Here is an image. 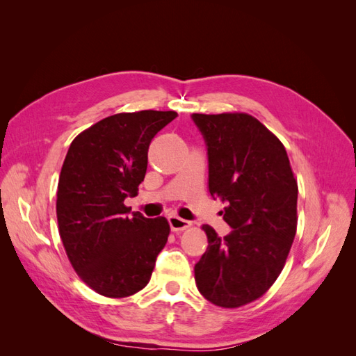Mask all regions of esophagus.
<instances>
[{"instance_id": "34e87169", "label": "esophagus", "mask_w": 356, "mask_h": 356, "mask_svg": "<svg viewBox=\"0 0 356 356\" xmlns=\"http://www.w3.org/2000/svg\"><path fill=\"white\" fill-rule=\"evenodd\" d=\"M168 221H169L170 229L174 230V232H181V230H186V229L191 227V222L190 221H187L184 218H179L178 215H169Z\"/></svg>"}]
</instances>
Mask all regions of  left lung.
<instances>
[{"label": "left lung", "instance_id": "1", "mask_svg": "<svg viewBox=\"0 0 356 356\" xmlns=\"http://www.w3.org/2000/svg\"><path fill=\"white\" fill-rule=\"evenodd\" d=\"M208 149L209 193L225 203L232 232L203 225L195 266L200 294L221 307L261 297L285 266L297 230V181L282 143L248 114H191Z\"/></svg>", "mask_w": 356, "mask_h": 356}]
</instances>
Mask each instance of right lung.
Listing matches in <instances>:
<instances>
[{"label": "right lung", "instance_id": "right-lung-1", "mask_svg": "<svg viewBox=\"0 0 356 356\" xmlns=\"http://www.w3.org/2000/svg\"><path fill=\"white\" fill-rule=\"evenodd\" d=\"M175 111L122 113L86 129L70 145L58 184L59 234L74 270L98 294L141 291L163 250L169 224L124 207L147 172L153 138Z\"/></svg>", "mask_w": 356, "mask_h": 356}]
</instances>
